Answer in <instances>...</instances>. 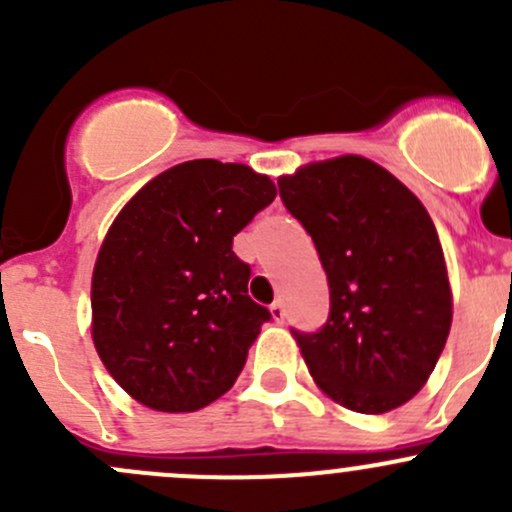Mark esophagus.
Returning a JSON list of instances; mask_svg holds the SVG:
<instances>
[{
  "label": "esophagus",
  "mask_w": 512,
  "mask_h": 512,
  "mask_svg": "<svg viewBox=\"0 0 512 512\" xmlns=\"http://www.w3.org/2000/svg\"><path fill=\"white\" fill-rule=\"evenodd\" d=\"M270 314H272V319H275V322H282V319H285V304H282L280 299H277V302H272L270 304Z\"/></svg>",
  "instance_id": "1"
}]
</instances>
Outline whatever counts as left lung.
Here are the masks:
<instances>
[{"mask_svg":"<svg viewBox=\"0 0 512 512\" xmlns=\"http://www.w3.org/2000/svg\"><path fill=\"white\" fill-rule=\"evenodd\" d=\"M277 183L329 282L327 324L292 332L314 384L356 414L399 409L428 381L453 322L431 215L364 156L314 160Z\"/></svg>","mask_w":512,"mask_h":512,"instance_id":"obj_1","label":"left lung"}]
</instances>
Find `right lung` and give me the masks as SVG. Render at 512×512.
I'll list each match as a JSON object with an SVG mask.
<instances>
[{"label": "right lung", "instance_id": "obj_1", "mask_svg": "<svg viewBox=\"0 0 512 512\" xmlns=\"http://www.w3.org/2000/svg\"><path fill=\"white\" fill-rule=\"evenodd\" d=\"M270 175L213 158L148 180L121 208L91 277V337L138 404L190 414L232 389L270 312L247 294L232 237L275 200Z\"/></svg>", "mask_w": 512, "mask_h": 512}]
</instances>
